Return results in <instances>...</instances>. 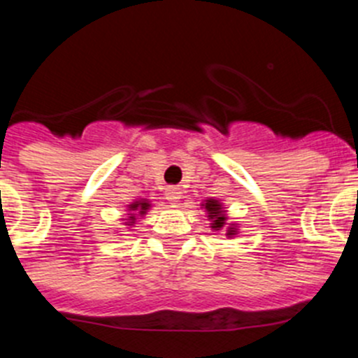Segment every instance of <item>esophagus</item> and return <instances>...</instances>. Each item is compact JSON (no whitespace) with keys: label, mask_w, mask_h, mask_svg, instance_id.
Instances as JSON below:
<instances>
[{"label":"esophagus","mask_w":358,"mask_h":358,"mask_svg":"<svg viewBox=\"0 0 358 358\" xmlns=\"http://www.w3.org/2000/svg\"><path fill=\"white\" fill-rule=\"evenodd\" d=\"M166 199H168L171 205H176V203L182 199V190H180L178 187H169V189H166Z\"/></svg>","instance_id":"esophagus-1"}]
</instances>
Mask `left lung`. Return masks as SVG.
<instances>
[{"mask_svg":"<svg viewBox=\"0 0 358 358\" xmlns=\"http://www.w3.org/2000/svg\"><path fill=\"white\" fill-rule=\"evenodd\" d=\"M203 206H205V210L208 212V219L212 220V226H210V228H213L215 231L220 228H224L226 210H222V205H220L217 199H206V203H203ZM226 235H236V228H228V233H226Z\"/></svg>","mask_w":358,"mask_h":358,"instance_id":"1","label":"left lung"}]
</instances>
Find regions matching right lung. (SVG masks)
<instances>
[{
	"instance_id": "add662e5",
	"label": "right lung",
	"mask_w": 358,
	"mask_h": 358,
	"mask_svg": "<svg viewBox=\"0 0 358 358\" xmlns=\"http://www.w3.org/2000/svg\"><path fill=\"white\" fill-rule=\"evenodd\" d=\"M150 210V201H146V199H141V201H134V203H130L129 205V213H127V215H129V224L127 226H132L134 222H136V217H139V215H145L146 212H148Z\"/></svg>"
}]
</instances>
